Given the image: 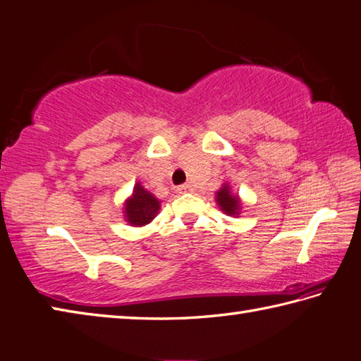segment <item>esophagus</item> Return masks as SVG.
I'll list each match as a JSON object with an SVG mask.
<instances>
[{
  "label": "esophagus",
  "instance_id": "1",
  "mask_svg": "<svg viewBox=\"0 0 361 361\" xmlns=\"http://www.w3.org/2000/svg\"><path fill=\"white\" fill-rule=\"evenodd\" d=\"M193 185L192 183H183V185H180L179 188H178V192L179 193H192L193 192Z\"/></svg>",
  "mask_w": 361,
  "mask_h": 361
}]
</instances>
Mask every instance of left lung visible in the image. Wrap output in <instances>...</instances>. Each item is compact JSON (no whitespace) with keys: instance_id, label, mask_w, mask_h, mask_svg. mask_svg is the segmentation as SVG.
I'll use <instances>...</instances> for the list:
<instances>
[{"instance_id":"8db88e82","label":"left lung","mask_w":361,"mask_h":361,"mask_svg":"<svg viewBox=\"0 0 361 361\" xmlns=\"http://www.w3.org/2000/svg\"><path fill=\"white\" fill-rule=\"evenodd\" d=\"M215 201L223 214L229 216H239L242 210V201L239 195L231 192L229 183H223L219 192L215 193Z\"/></svg>"}]
</instances>
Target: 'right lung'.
<instances>
[{"instance_id": "add662e5", "label": "right lung", "mask_w": 361, "mask_h": 361, "mask_svg": "<svg viewBox=\"0 0 361 361\" xmlns=\"http://www.w3.org/2000/svg\"><path fill=\"white\" fill-rule=\"evenodd\" d=\"M159 198L137 182L133 187L132 195L124 201V220L135 228L146 226L157 216L160 210Z\"/></svg>"}]
</instances>
